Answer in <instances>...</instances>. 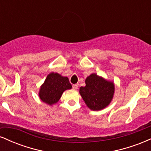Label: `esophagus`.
<instances>
[{
    "label": "esophagus",
    "instance_id": "34e87169",
    "mask_svg": "<svg viewBox=\"0 0 151 151\" xmlns=\"http://www.w3.org/2000/svg\"><path fill=\"white\" fill-rule=\"evenodd\" d=\"M72 87H73L74 89H78V84H75L72 85Z\"/></svg>",
    "mask_w": 151,
    "mask_h": 151
}]
</instances>
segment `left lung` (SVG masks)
I'll list each match as a JSON object with an SVG mask.
<instances>
[{"label": "left lung", "instance_id": "obj_1", "mask_svg": "<svg viewBox=\"0 0 151 151\" xmlns=\"http://www.w3.org/2000/svg\"><path fill=\"white\" fill-rule=\"evenodd\" d=\"M86 86L79 89L83 100L90 109L99 111L109 104L114 93L112 82L105 80L96 74H92L86 79Z\"/></svg>", "mask_w": 151, "mask_h": 151}]
</instances>
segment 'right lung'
Listing matches in <instances>:
<instances>
[{
  "label": "right lung",
  "mask_w": 151,
  "mask_h": 151,
  "mask_svg": "<svg viewBox=\"0 0 151 151\" xmlns=\"http://www.w3.org/2000/svg\"><path fill=\"white\" fill-rule=\"evenodd\" d=\"M70 89H72V84L68 78L52 72L48 74L44 84L41 86L39 96L43 102L52 105L60 100L65 90Z\"/></svg>",
  "instance_id": "1"
}]
</instances>
